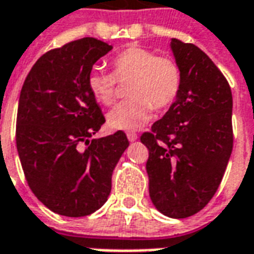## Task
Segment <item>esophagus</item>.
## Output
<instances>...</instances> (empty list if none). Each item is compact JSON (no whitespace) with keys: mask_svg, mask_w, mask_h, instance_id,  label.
I'll use <instances>...</instances> for the list:
<instances>
[{"mask_svg":"<svg viewBox=\"0 0 254 254\" xmlns=\"http://www.w3.org/2000/svg\"><path fill=\"white\" fill-rule=\"evenodd\" d=\"M127 137L130 142H134L135 139H137V133H134V131H127Z\"/></svg>","mask_w":254,"mask_h":254,"instance_id":"esophagus-1","label":"esophagus"}]
</instances>
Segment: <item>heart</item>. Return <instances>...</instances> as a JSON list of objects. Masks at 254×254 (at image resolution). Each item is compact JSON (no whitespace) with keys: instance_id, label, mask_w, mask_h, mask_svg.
<instances>
[{"instance_id":"1","label":"heart","mask_w":254,"mask_h":254,"mask_svg":"<svg viewBox=\"0 0 254 254\" xmlns=\"http://www.w3.org/2000/svg\"><path fill=\"white\" fill-rule=\"evenodd\" d=\"M113 73L93 68L88 73V89L99 103L111 105L120 83H129V99L108 115L113 129L133 130L150 120L153 108L165 109L175 101L182 87L181 67L169 57H157L150 50L130 46L112 61Z\"/></svg>"}]
</instances>
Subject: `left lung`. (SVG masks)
<instances>
[{
  "label": "left lung",
  "instance_id": "1",
  "mask_svg": "<svg viewBox=\"0 0 254 254\" xmlns=\"http://www.w3.org/2000/svg\"><path fill=\"white\" fill-rule=\"evenodd\" d=\"M182 87L169 111L141 135L155 208L173 219L203 209L220 186L233 147L232 92L207 54L171 39Z\"/></svg>",
  "mask_w": 254,
  "mask_h": 254
}]
</instances>
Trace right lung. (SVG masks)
Here are the masks:
<instances>
[{"label": "right lung", "mask_w": 254, "mask_h": 254, "mask_svg": "<svg viewBox=\"0 0 254 254\" xmlns=\"http://www.w3.org/2000/svg\"><path fill=\"white\" fill-rule=\"evenodd\" d=\"M111 50L96 38L50 50L21 89L15 139L22 169L34 195L63 216H87L107 201L113 170L129 146L121 130L89 141L105 119L87 77Z\"/></svg>", "instance_id": "obj_1"}]
</instances>
